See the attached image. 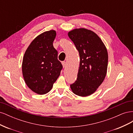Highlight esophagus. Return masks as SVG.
<instances>
[{
	"label": "esophagus",
	"mask_w": 133,
	"mask_h": 133,
	"mask_svg": "<svg viewBox=\"0 0 133 133\" xmlns=\"http://www.w3.org/2000/svg\"><path fill=\"white\" fill-rule=\"evenodd\" d=\"M62 65H63V68H65L66 66V64L65 62H62Z\"/></svg>",
	"instance_id": "34e87169"
}]
</instances>
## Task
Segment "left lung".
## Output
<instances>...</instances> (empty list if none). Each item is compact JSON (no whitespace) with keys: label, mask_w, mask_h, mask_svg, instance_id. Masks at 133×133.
I'll list each match as a JSON object with an SVG mask.
<instances>
[{"label":"left lung","mask_w":133,"mask_h":133,"mask_svg":"<svg viewBox=\"0 0 133 133\" xmlns=\"http://www.w3.org/2000/svg\"><path fill=\"white\" fill-rule=\"evenodd\" d=\"M80 56L78 78L70 85L73 93L80 96L93 94L103 82L107 73L108 54L102 39L85 28L68 32Z\"/></svg>","instance_id":"obj_1"}]
</instances>
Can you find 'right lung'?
<instances>
[{
	"mask_svg": "<svg viewBox=\"0 0 133 133\" xmlns=\"http://www.w3.org/2000/svg\"><path fill=\"white\" fill-rule=\"evenodd\" d=\"M54 30L37 36L24 55L22 73L26 85L35 93L46 94L53 88L63 68L53 46L56 37Z\"/></svg>",
	"mask_w": 133,
	"mask_h": 133,
	"instance_id": "add662e5",
	"label": "right lung"
}]
</instances>
